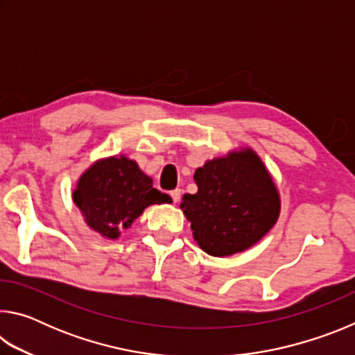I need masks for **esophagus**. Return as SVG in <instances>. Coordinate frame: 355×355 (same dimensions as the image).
<instances>
[{
	"mask_svg": "<svg viewBox=\"0 0 355 355\" xmlns=\"http://www.w3.org/2000/svg\"><path fill=\"white\" fill-rule=\"evenodd\" d=\"M169 196L172 197V202L177 203L180 200V196H182V191H180V189H172L169 192Z\"/></svg>",
	"mask_w": 355,
	"mask_h": 355,
	"instance_id": "1",
	"label": "esophagus"
}]
</instances>
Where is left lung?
I'll return each instance as SVG.
<instances>
[{
	"instance_id": "left-lung-1",
	"label": "left lung",
	"mask_w": 355,
	"mask_h": 355,
	"mask_svg": "<svg viewBox=\"0 0 355 355\" xmlns=\"http://www.w3.org/2000/svg\"><path fill=\"white\" fill-rule=\"evenodd\" d=\"M196 194L182 205L192 235L209 255L245 250L266 235L279 218L280 200L261 159L252 152L230 153L199 167Z\"/></svg>"
}]
</instances>
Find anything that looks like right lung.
Returning a JSON list of instances; mask_svg holds the SVG:
<instances>
[{"instance_id":"obj_1","label":"right lung","mask_w":355,"mask_h":355,"mask_svg":"<svg viewBox=\"0 0 355 355\" xmlns=\"http://www.w3.org/2000/svg\"><path fill=\"white\" fill-rule=\"evenodd\" d=\"M89 227L111 239L128 228L144 209L153 203L172 202L167 194L153 188V180L135 161L112 156L95 163L83 173L73 192Z\"/></svg>"}]
</instances>
